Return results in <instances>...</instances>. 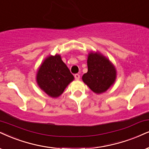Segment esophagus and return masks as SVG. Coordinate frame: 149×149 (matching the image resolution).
I'll use <instances>...</instances> for the list:
<instances>
[{"label":"esophagus","instance_id":"34e87169","mask_svg":"<svg viewBox=\"0 0 149 149\" xmlns=\"http://www.w3.org/2000/svg\"><path fill=\"white\" fill-rule=\"evenodd\" d=\"M74 77H75V79H76V80H79L80 78V74H78V73H76V74H75Z\"/></svg>","mask_w":149,"mask_h":149}]
</instances>
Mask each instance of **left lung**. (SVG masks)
I'll use <instances>...</instances> for the list:
<instances>
[{
	"label": "left lung",
	"mask_w": 149,
	"mask_h": 149,
	"mask_svg": "<svg viewBox=\"0 0 149 149\" xmlns=\"http://www.w3.org/2000/svg\"><path fill=\"white\" fill-rule=\"evenodd\" d=\"M88 71L82 80L93 92H105L114 83L116 71L113 64L100 53H90L87 59Z\"/></svg>",
	"instance_id": "1"
}]
</instances>
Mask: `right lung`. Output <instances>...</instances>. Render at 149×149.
Segmentation results:
<instances>
[{
  "instance_id": "right-lung-1",
  "label": "right lung",
  "mask_w": 149,
  "mask_h": 149,
  "mask_svg": "<svg viewBox=\"0 0 149 149\" xmlns=\"http://www.w3.org/2000/svg\"><path fill=\"white\" fill-rule=\"evenodd\" d=\"M73 79L74 77L60 55L47 58L39 68L36 76L40 88L52 97L61 95Z\"/></svg>"
}]
</instances>
